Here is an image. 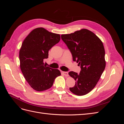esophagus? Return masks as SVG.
<instances>
[{
	"instance_id": "obj_1",
	"label": "esophagus",
	"mask_w": 124,
	"mask_h": 124,
	"mask_svg": "<svg viewBox=\"0 0 124 124\" xmlns=\"http://www.w3.org/2000/svg\"><path fill=\"white\" fill-rule=\"evenodd\" d=\"M62 73L63 74V75H65V76H68V72H65V71H62Z\"/></svg>"
}]
</instances>
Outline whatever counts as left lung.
Here are the masks:
<instances>
[{
    "label": "left lung",
    "mask_w": 124,
    "mask_h": 124,
    "mask_svg": "<svg viewBox=\"0 0 124 124\" xmlns=\"http://www.w3.org/2000/svg\"><path fill=\"white\" fill-rule=\"evenodd\" d=\"M61 38L70 50L73 61L81 67L79 74L69 72L76 81L70 91L78 96L85 95L95 87L106 67L103 43L94 33L86 29L62 35Z\"/></svg>",
    "instance_id": "obj_1"
}]
</instances>
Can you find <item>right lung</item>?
Listing matches in <instances>:
<instances>
[{
    "label": "right lung",
    "mask_w": 124,
    "mask_h": 124,
    "mask_svg": "<svg viewBox=\"0 0 124 124\" xmlns=\"http://www.w3.org/2000/svg\"><path fill=\"white\" fill-rule=\"evenodd\" d=\"M59 34L37 28L30 32L24 40L20 51L19 58L22 73L28 84L37 91L49 89L55 78L61 75L60 71L45 66L48 51L59 42Z\"/></svg>",
    "instance_id": "obj_1"
}]
</instances>
